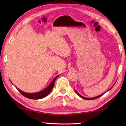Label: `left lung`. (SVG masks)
Here are the masks:
<instances>
[{"label":"left lung","mask_w":126,"mask_h":126,"mask_svg":"<svg viewBox=\"0 0 126 126\" xmlns=\"http://www.w3.org/2000/svg\"><path fill=\"white\" fill-rule=\"evenodd\" d=\"M113 87V86L112 87H111V88H112V87ZM111 88H110L109 90L108 91H110V89ZM75 92H76V93L77 94L79 95V96L80 97H81L82 98H83V99H86V100H93V99H97V98H99V97H101L102 95L103 94H104V93L103 94H101V95H98V96H97V97H93V98H86V97H83V96H82V95H81L80 94H79L77 92L76 90H75ZM106 93V92H105Z\"/></svg>","instance_id":"8db88e82"}]
</instances>
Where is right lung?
Listing matches in <instances>:
<instances>
[{
	"mask_svg": "<svg viewBox=\"0 0 126 126\" xmlns=\"http://www.w3.org/2000/svg\"><path fill=\"white\" fill-rule=\"evenodd\" d=\"M59 76V75L57 76L56 77H55L54 78V79H53L52 81V82L50 83V84L49 85V86L47 87L46 88L44 89V90L39 92H37V93H25V92H23L21 90H20L19 89L17 88L16 87V88L23 95H24V97L32 99H42V98H44L46 96H47L50 93L51 91L52 90L53 87H54V84L55 80H56L57 77H58Z\"/></svg>",
	"mask_w": 126,
	"mask_h": 126,
	"instance_id": "add662e5",
	"label": "right lung"
}]
</instances>
